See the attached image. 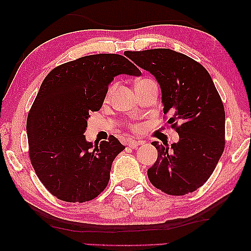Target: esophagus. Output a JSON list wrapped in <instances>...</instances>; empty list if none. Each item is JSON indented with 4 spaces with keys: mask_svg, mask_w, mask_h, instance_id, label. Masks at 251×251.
Instances as JSON below:
<instances>
[{
    "mask_svg": "<svg viewBox=\"0 0 251 251\" xmlns=\"http://www.w3.org/2000/svg\"><path fill=\"white\" fill-rule=\"evenodd\" d=\"M126 145L129 147H131V149H136L137 146L140 145V142H137L135 139H129L128 143H126Z\"/></svg>",
    "mask_w": 251,
    "mask_h": 251,
    "instance_id": "34e87169",
    "label": "esophagus"
}]
</instances>
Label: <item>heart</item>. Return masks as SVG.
Returning a JSON list of instances; mask_svg holds the SVG:
<instances>
[{"instance_id": "obj_1", "label": "heart", "mask_w": 251, "mask_h": 251, "mask_svg": "<svg viewBox=\"0 0 251 251\" xmlns=\"http://www.w3.org/2000/svg\"><path fill=\"white\" fill-rule=\"evenodd\" d=\"M147 80H150V78H144V80H140L139 82H144V81H147ZM139 82H138V83H139ZM113 90H114V85H111V87L108 88L107 95H106V96H107V97H109ZM132 129L136 130V131H139V130H142V126H139V125H133V126H132Z\"/></svg>"}]
</instances>
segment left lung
Wrapping results in <instances>:
<instances>
[{"label":"left lung","instance_id":"8db88e82","mask_svg":"<svg viewBox=\"0 0 251 251\" xmlns=\"http://www.w3.org/2000/svg\"><path fill=\"white\" fill-rule=\"evenodd\" d=\"M125 54L156 78L163 112L171 115L168 123L179 135L170 149L152 143L157 159L147 170L150 181L169 195L197 191L214 173L225 146L224 105L211 76L198 61L170 49Z\"/></svg>","mask_w":251,"mask_h":251}]
</instances>
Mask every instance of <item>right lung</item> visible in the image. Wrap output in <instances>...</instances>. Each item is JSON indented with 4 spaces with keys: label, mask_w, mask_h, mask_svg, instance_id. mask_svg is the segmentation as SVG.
Listing matches in <instances>:
<instances>
[{
    "label": "right lung",
    "mask_w": 251,
    "mask_h": 251,
    "mask_svg": "<svg viewBox=\"0 0 251 251\" xmlns=\"http://www.w3.org/2000/svg\"><path fill=\"white\" fill-rule=\"evenodd\" d=\"M120 74L142 73L121 54H91L53 68L41 84L27 116L29 159L59 200L81 203L97 198L107 186L113 161L126 149L114 136L91 149L83 135L89 113L100 109Z\"/></svg>",
    "instance_id": "1"
}]
</instances>
